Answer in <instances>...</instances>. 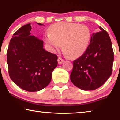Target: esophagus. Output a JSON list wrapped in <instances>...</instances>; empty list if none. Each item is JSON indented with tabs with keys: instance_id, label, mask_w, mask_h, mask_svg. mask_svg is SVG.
Wrapping results in <instances>:
<instances>
[{
	"instance_id": "1",
	"label": "esophagus",
	"mask_w": 120,
	"mask_h": 120,
	"mask_svg": "<svg viewBox=\"0 0 120 120\" xmlns=\"http://www.w3.org/2000/svg\"><path fill=\"white\" fill-rule=\"evenodd\" d=\"M64 61V60L62 59L61 57H59L58 59V62L59 64H61Z\"/></svg>"
}]
</instances>
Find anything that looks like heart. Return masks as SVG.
I'll return each instance as SVG.
<instances>
[{
  "label": "heart",
  "instance_id": "1",
  "mask_svg": "<svg viewBox=\"0 0 120 120\" xmlns=\"http://www.w3.org/2000/svg\"><path fill=\"white\" fill-rule=\"evenodd\" d=\"M91 32L88 26L74 23L58 22L50 26L44 39L52 50L61 46L65 55L76 58L84 53L88 48Z\"/></svg>",
  "mask_w": 120,
  "mask_h": 120
}]
</instances>
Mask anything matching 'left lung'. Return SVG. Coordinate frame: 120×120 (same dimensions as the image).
Returning <instances> with one entry per match:
<instances>
[{
    "label": "left lung",
    "mask_w": 120,
    "mask_h": 120,
    "mask_svg": "<svg viewBox=\"0 0 120 120\" xmlns=\"http://www.w3.org/2000/svg\"><path fill=\"white\" fill-rule=\"evenodd\" d=\"M101 31L93 33L86 51L73 61L70 80L75 86L84 90L100 87L112 72L114 53L109 34Z\"/></svg>",
    "instance_id": "8db88e82"
}]
</instances>
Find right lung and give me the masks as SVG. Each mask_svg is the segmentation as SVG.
<instances>
[{
	"instance_id": "right-lung-1",
	"label": "right lung",
	"mask_w": 120,
	"mask_h": 120,
	"mask_svg": "<svg viewBox=\"0 0 120 120\" xmlns=\"http://www.w3.org/2000/svg\"><path fill=\"white\" fill-rule=\"evenodd\" d=\"M31 28L29 23L14 33L7 61L12 81L24 90L34 92L49 84L53 71L57 67L58 56L45 50L43 41L31 35Z\"/></svg>"
}]
</instances>
